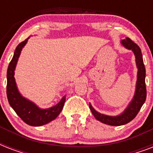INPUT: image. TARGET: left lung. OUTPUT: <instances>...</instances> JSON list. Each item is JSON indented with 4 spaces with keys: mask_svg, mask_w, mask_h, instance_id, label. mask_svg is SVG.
<instances>
[{
    "mask_svg": "<svg viewBox=\"0 0 153 153\" xmlns=\"http://www.w3.org/2000/svg\"><path fill=\"white\" fill-rule=\"evenodd\" d=\"M121 44H123L126 48L132 50L134 52V55L136 56V62H137V66L138 68L137 88H136L135 95L133 97V101L128 105V108L123 112V114L117 117H110L99 114L96 110H94V109L90 104V109L94 117L98 121L106 125L114 126L126 125L135 118V117L137 115L138 112L140 111L143 104L145 103L146 95H147L146 86H145V67L144 65L142 53L140 51V48L137 44H136L129 38L123 39L121 41Z\"/></svg>",
    "mask_w": 153,
    "mask_h": 153,
    "instance_id": "left-lung-1",
    "label": "left lung"
}]
</instances>
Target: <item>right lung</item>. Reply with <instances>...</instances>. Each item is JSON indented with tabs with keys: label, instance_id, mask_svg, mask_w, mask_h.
Instances as JSON below:
<instances>
[{
	"label": "right lung",
	"instance_id": "right-lung-1",
	"mask_svg": "<svg viewBox=\"0 0 153 153\" xmlns=\"http://www.w3.org/2000/svg\"><path fill=\"white\" fill-rule=\"evenodd\" d=\"M27 39L20 43L16 47L13 59L8 65L7 71V98L8 102L18 116L25 123L32 126H40L53 121L59 116L64 105L66 98L63 97L56 105L47 109H41L34 103L25 99L18 92L14 79V70L17 62L18 58L20 55Z\"/></svg>",
	"mask_w": 153,
	"mask_h": 153
}]
</instances>
